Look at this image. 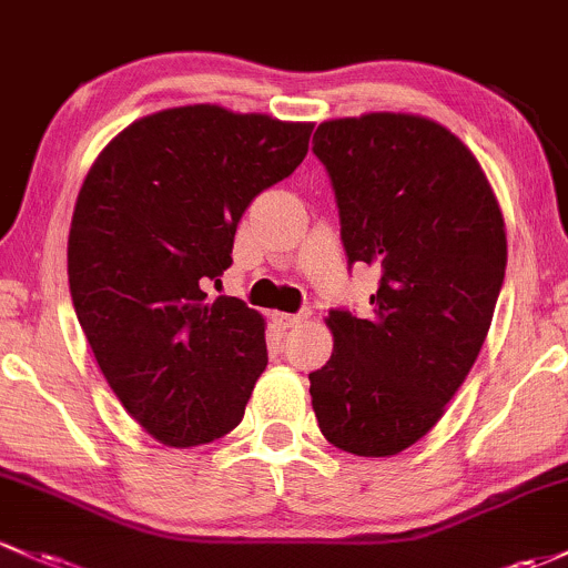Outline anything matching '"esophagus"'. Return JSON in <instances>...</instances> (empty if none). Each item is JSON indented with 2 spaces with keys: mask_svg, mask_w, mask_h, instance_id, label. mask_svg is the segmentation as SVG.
Listing matches in <instances>:
<instances>
[{
  "mask_svg": "<svg viewBox=\"0 0 568 568\" xmlns=\"http://www.w3.org/2000/svg\"><path fill=\"white\" fill-rule=\"evenodd\" d=\"M271 320L276 322L282 331H290V327H297L303 320H308V314H284V311H273Z\"/></svg>",
  "mask_w": 568,
  "mask_h": 568,
  "instance_id": "esophagus-1",
  "label": "esophagus"
}]
</instances>
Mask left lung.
Returning <instances> with one entry per match:
<instances>
[{
    "label": "left lung",
    "mask_w": 568,
    "mask_h": 568,
    "mask_svg": "<svg viewBox=\"0 0 568 568\" xmlns=\"http://www.w3.org/2000/svg\"><path fill=\"white\" fill-rule=\"evenodd\" d=\"M349 265L382 271L374 314L333 308V355L308 374L322 436L359 457L404 453L442 419L490 331L504 216L471 151L423 115L316 126Z\"/></svg>",
    "instance_id": "1"
}]
</instances>
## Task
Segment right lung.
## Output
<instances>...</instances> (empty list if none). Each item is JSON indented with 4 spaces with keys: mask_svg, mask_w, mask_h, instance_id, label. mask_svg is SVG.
<instances>
[{
    "mask_svg": "<svg viewBox=\"0 0 568 568\" xmlns=\"http://www.w3.org/2000/svg\"><path fill=\"white\" fill-rule=\"evenodd\" d=\"M314 124L219 105L135 121L91 164L67 276L97 365L121 406L168 447L222 438L267 365L265 322L205 284L233 265L237 222L295 173Z\"/></svg>",
    "mask_w": 568,
    "mask_h": 568,
    "instance_id": "obj_1",
    "label": "right lung"
}]
</instances>
